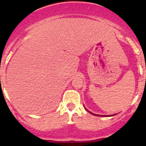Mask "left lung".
<instances>
[{
	"instance_id": "obj_1",
	"label": "left lung",
	"mask_w": 146,
	"mask_h": 146,
	"mask_svg": "<svg viewBox=\"0 0 146 146\" xmlns=\"http://www.w3.org/2000/svg\"><path fill=\"white\" fill-rule=\"evenodd\" d=\"M145 68H146V66H145ZM145 81H146V78H145ZM88 111H89L88 110ZM89 112H90V111H89ZM91 114H93V115H96V114H93V113H92V112H90ZM97 116V115H96ZM98 116H103V117H111V116H114V115H98Z\"/></svg>"
}]
</instances>
